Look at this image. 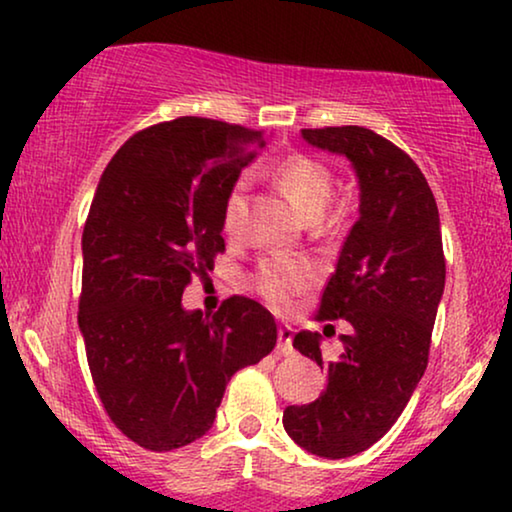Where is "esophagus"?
<instances>
[{
  "label": "esophagus",
  "mask_w": 512,
  "mask_h": 512,
  "mask_svg": "<svg viewBox=\"0 0 512 512\" xmlns=\"http://www.w3.org/2000/svg\"><path fill=\"white\" fill-rule=\"evenodd\" d=\"M277 335H279L277 352H279V354H284V356L293 354V342H291V340H293V328H291L289 324H282V326H279Z\"/></svg>",
  "instance_id": "34e87169"
}]
</instances>
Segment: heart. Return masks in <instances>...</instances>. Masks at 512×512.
<instances>
[{
  "label": "heart",
  "instance_id": "heart-1",
  "mask_svg": "<svg viewBox=\"0 0 512 512\" xmlns=\"http://www.w3.org/2000/svg\"><path fill=\"white\" fill-rule=\"evenodd\" d=\"M277 186L282 188L286 198L293 202L305 219L317 221L328 207L333 195V174L317 158L293 153L272 170ZM249 181L237 179L223 202V228L226 233H237L247 214ZM312 272L305 263L298 261H265L256 275V289L277 310H289L291 300L310 284Z\"/></svg>",
  "mask_w": 512,
  "mask_h": 512
}]
</instances>
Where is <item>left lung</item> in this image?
Listing matches in <instances>:
<instances>
[{"instance_id": "left-lung-1", "label": "left lung", "mask_w": 512, "mask_h": 512, "mask_svg": "<svg viewBox=\"0 0 512 512\" xmlns=\"http://www.w3.org/2000/svg\"><path fill=\"white\" fill-rule=\"evenodd\" d=\"M300 137L345 156L359 181V219L319 307V319H347L352 331L340 335L335 359H324L319 333H296L293 347L328 370V387L317 401L289 405L282 422L303 450L345 459L394 426L422 380L445 289L443 237L424 174L389 139L359 125Z\"/></svg>"}]
</instances>
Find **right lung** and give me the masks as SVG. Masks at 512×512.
I'll return each mask as SVG.
<instances>
[{
    "label": "right lung",
    "mask_w": 512,
    "mask_h": 512,
    "mask_svg": "<svg viewBox=\"0 0 512 512\" xmlns=\"http://www.w3.org/2000/svg\"><path fill=\"white\" fill-rule=\"evenodd\" d=\"M263 146L261 130L184 116L130 137L97 184L79 328L104 410L146 450L205 436L230 377L277 342L275 317L251 298L212 317L181 305L191 275L226 249L223 202Z\"/></svg>",
    "instance_id": "right-lung-1"
}]
</instances>
